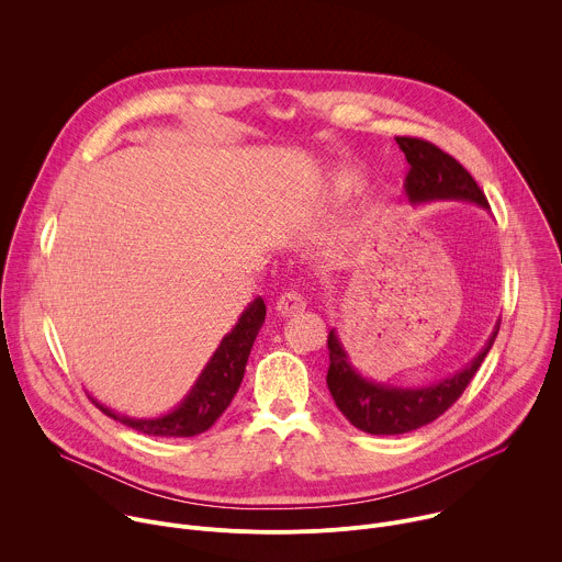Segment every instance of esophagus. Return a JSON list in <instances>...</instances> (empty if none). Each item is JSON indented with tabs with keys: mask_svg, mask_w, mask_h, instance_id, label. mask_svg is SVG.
Wrapping results in <instances>:
<instances>
[{
	"mask_svg": "<svg viewBox=\"0 0 562 562\" xmlns=\"http://www.w3.org/2000/svg\"><path fill=\"white\" fill-rule=\"evenodd\" d=\"M304 306H306L304 297H302L300 293H295V291H286V293H282V295L278 297V302H276V311H278L280 315H293V313H300V311H304Z\"/></svg>",
	"mask_w": 562,
	"mask_h": 562,
	"instance_id": "esophagus-1",
	"label": "esophagus"
}]
</instances>
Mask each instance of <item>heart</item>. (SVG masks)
Listing matches in <instances>:
<instances>
[{"instance_id":"b5f03b06","label":"heart","mask_w":562,"mask_h":562,"mask_svg":"<svg viewBox=\"0 0 562 562\" xmlns=\"http://www.w3.org/2000/svg\"><path fill=\"white\" fill-rule=\"evenodd\" d=\"M358 178L353 176V173H349V171H340L336 178H334V184H331V189H334V195H338V198H347V195H351L356 189H358Z\"/></svg>"}]
</instances>
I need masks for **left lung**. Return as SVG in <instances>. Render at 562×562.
Returning <instances> with one entry per match:
<instances>
[{
  "label": "left lung",
  "mask_w": 562,
  "mask_h": 562,
  "mask_svg": "<svg viewBox=\"0 0 562 562\" xmlns=\"http://www.w3.org/2000/svg\"><path fill=\"white\" fill-rule=\"evenodd\" d=\"M400 150L409 162L405 191L414 204L431 200H464L490 209L485 193L480 191L469 171L449 153L420 137H395ZM501 325H496L485 349L480 351L462 371L420 389L389 386L362 378L349 362V356L336 336L329 331V373L327 386L336 407L360 431L373 436H395L420 429L442 416L462 395L475 371L490 353Z\"/></svg>",
  "instance_id": "8db88e82"
}]
</instances>
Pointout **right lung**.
Segmentation results:
<instances>
[{"mask_svg": "<svg viewBox=\"0 0 562 562\" xmlns=\"http://www.w3.org/2000/svg\"><path fill=\"white\" fill-rule=\"evenodd\" d=\"M267 306L262 297H256L239 315L237 325L226 334L215 349L213 358L206 362L204 371L195 380L189 395L167 416L159 418H128L120 416L98 400L93 403L113 420L146 434V436H159V438H191L213 427V423L224 414V409L231 405L233 395L239 389V382L245 378L247 360L251 353V347L256 342V336L265 323Z\"/></svg>", "mask_w": 562, "mask_h": 562, "instance_id": "add662e5", "label": "right lung"}]
</instances>
